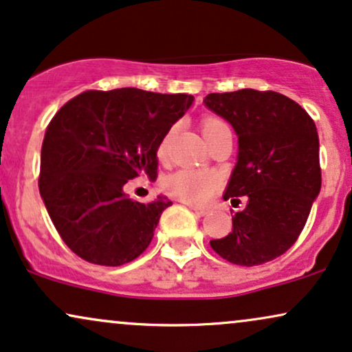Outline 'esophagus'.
<instances>
[{
  "label": "esophagus",
  "instance_id": "1",
  "mask_svg": "<svg viewBox=\"0 0 352 352\" xmlns=\"http://www.w3.org/2000/svg\"><path fill=\"white\" fill-rule=\"evenodd\" d=\"M190 210H192L193 213L197 214V217H205V214L208 213V210H205V208H198V206H190Z\"/></svg>",
  "mask_w": 352,
  "mask_h": 352
}]
</instances>
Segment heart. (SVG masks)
Wrapping results in <instances>:
<instances>
[{
  "label": "heart",
  "instance_id": "obj_1",
  "mask_svg": "<svg viewBox=\"0 0 352 352\" xmlns=\"http://www.w3.org/2000/svg\"><path fill=\"white\" fill-rule=\"evenodd\" d=\"M201 129L206 142H208L213 138H217L221 131L230 128H228L226 122L210 118V120H205V122H203ZM168 142H170V134L165 135L159 144L157 154L160 157L167 152ZM219 187H221V180L214 173L187 170V168L172 173L164 182L165 192L170 197L177 198V200L188 203V205H205L214 197Z\"/></svg>",
  "mask_w": 352,
  "mask_h": 352
}]
</instances>
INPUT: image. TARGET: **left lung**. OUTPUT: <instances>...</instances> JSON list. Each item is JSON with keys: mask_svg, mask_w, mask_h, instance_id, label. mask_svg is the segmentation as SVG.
Masks as SVG:
<instances>
[{"mask_svg": "<svg viewBox=\"0 0 352 352\" xmlns=\"http://www.w3.org/2000/svg\"><path fill=\"white\" fill-rule=\"evenodd\" d=\"M205 104L238 134V162L223 198H248L232 217V231L210 245L231 264H265L295 244L320 193L315 121L277 91L210 93Z\"/></svg>", "mask_w": 352, "mask_h": 352, "instance_id": "obj_1", "label": "left lung"}]
</instances>
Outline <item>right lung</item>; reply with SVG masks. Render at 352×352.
<instances>
[{
    "label": "right lung",
    "mask_w": 352,
    "mask_h": 352,
    "mask_svg": "<svg viewBox=\"0 0 352 352\" xmlns=\"http://www.w3.org/2000/svg\"><path fill=\"white\" fill-rule=\"evenodd\" d=\"M192 103L185 93L88 90L52 118L39 190L55 230L78 257L118 267L146 251L172 201L162 195L134 201L124 185L141 175L155 179L159 144Z\"/></svg>",
    "instance_id": "1"
}]
</instances>
